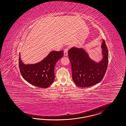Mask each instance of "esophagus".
I'll return each instance as SVG.
<instances>
[{
    "mask_svg": "<svg viewBox=\"0 0 126 126\" xmlns=\"http://www.w3.org/2000/svg\"><path fill=\"white\" fill-rule=\"evenodd\" d=\"M68 48H65V49L64 50V55L65 56H67L68 55Z\"/></svg>",
    "mask_w": 126,
    "mask_h": 126,
    "instance_id": "34e87169",
    "label": "esophagus"
}]
</instances>
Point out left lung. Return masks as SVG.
Instances as JSON below:
<instances>
[{"label":"left lung","mask_w":126,"mask_h":126,"mask_svg":"<svg viewBox=\"0 0 126 126\" xmlns=\"http://www.w3.org/2000/svg\"><path fill=\"white\" fill-rule=\"evenodd\" d=\"M103 58L96 63L89 57L81 48L73 47L68 51L72 66V79L80 87H89L101 82L106 74L108 64V51L105 41L101 45Z\"/></svg>","instance_id":"8db88e82"}]
</instances>
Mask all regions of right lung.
<instances>
[{
  "label": "right lung",
  "instance_id": "add662e5",
  "mask_svg": "<svg viewBox=\"0 0 126 126\" xmlns=\"http://www.w3.org/2000/svg\"><path fill=\"white\" fill-rule=\"evenodd\" d=\"M64 52L53 51L42 61L35 64L25 65L19 58V67L23 78L31 84L41 88H47L54 82L56 63L63 57Z\"/></svg>",
  "mask_w": 126,
  "mask_h": 126
}]
</instances>
